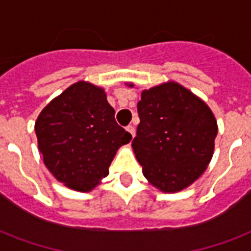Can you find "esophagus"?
<instances>
[{"label":"esophagus","mask_w":251,"mask_h":251,"mask_svg":"<svg viewBox=\"0 0 251 251\" xmlns=\"http://www.w3.org/2000/svg\"><path fill=\"white\" fill-rule=\"evenodd\" d=\"M126 130H127V133H129L131 137H134V134H135V127H134L133 125L127 126V127H126Z\"/></svg>","instance_id":"esophagus-1"}]
</instances>
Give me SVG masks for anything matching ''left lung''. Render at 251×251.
<instances>
[{
  "instance_id": "left-lung-1",
  "label": "left lung",
  "mask_w": 251,
  "mask_h": 251,
  "mask_svg": "<svg viewBox=\"0 0 251 251\" xmlns=\"http://www.w3.org/2000/svg\"><path fill=\"white\" fill-rule=\"evenodd\" d=\"M134 152L146 178L165 193L187 187L206 171L218 125L211 109L169 82L142 92Z\"/></svg>"
}]
</instances>
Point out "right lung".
Wrapping results in <instances>:
<instances>
[{
	"label": "right lung",
	"mask_w": 251,
	"mask_h": 251,
	"mask_svg": "<svg viewBox=\"0 0 251 251\" xmlns=\"http://www.w3.org/2000/svg\"><path fill=\"white\" fill-rule=\"evenodd\" d=\"M44 164L60 182L90 191L109 173L116 151L131 139L104 90L78 82L45 106L35 124Z\"/></svg>",
	"instance_id": "right-lung-1"
}]
</instances>
